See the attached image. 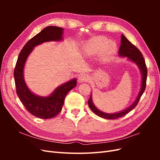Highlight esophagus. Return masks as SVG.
I'll use <instances>...</instances> for the list:
<instances>
[{"mask_svg":"<svg viewBox=\"0 0 160 160\" xmlns=\"http://www.w3.org/2000/svg\"><path fill=\"white\" fill-rule=\"evenodd\" d=\"M89 80H90V78L88 75H81L78 78L79 83H84V82H88Z\"/></svg>","mask_w":160,"mask_h":160,"instance_id":"1","label":"esophagus"}]
</instances>
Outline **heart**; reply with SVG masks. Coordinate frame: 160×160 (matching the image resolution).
Segmentation results:
<instances>
[{"mask_svg":"<svg viewBox=\"0 0 160 160\" xmlns=\"http://www.w3.org/2000/svg\"><path fill=\"white\" fill-rule=\"evenodd\" d=\"M103 46V47L102 46ZM100 55L103 60H108L114 52L116 45L113 41H108L105 37H98L86 43L81 48V52L86 56L96 54L102 47Z\"/></svg>","mask_w":160,"mask_h":160,"instance_id":"1","label":"heart"}]
</instances>
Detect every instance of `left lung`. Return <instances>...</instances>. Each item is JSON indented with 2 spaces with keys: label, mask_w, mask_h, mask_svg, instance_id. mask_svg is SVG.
<instances>
[{
  "label": "left lung",
  "mask_w": 160,
  "mask_h": 160,
  "mask_svg": "<svg viewBox=\"0 0 160 160\" xmlns=\"http://www.w3.org/2000/svg\"><path fill=\"white\" fill-rule=\"evenodd\" d=\"M119 55L122 57H128V59L129 60L133 62L134 63L136 64L139 67L142 74L141 89H140V91L135 101L128 108L115 113H105L97 108L93 102V100H92V96L91 93L90 98L88 100L89 107L92 110V111H93L96 115H98L99 117L104 119H118L130 112L131 111L133 110L135 107H136V105H138L139 101V99L141 98L145 89H146L148 70L144 58L142 54V52L139 51L138 48L135 45H133L132 42H129V41L123 35H122V37H121V45L119 50Z\"/></svg>",
  "instance_id": "1"
}]
</instances>
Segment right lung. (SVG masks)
Returning <instances> with one entry per match:
<instances>
[{
	"instance_id": "add662e5",
	"label": "right lung",
	"mask_w": 160,
	"mask_h": 160,
	"mask_svg": "<svg viewBox=\"0 0 160 160\" xmlns=\"http://www.w3.org/2000/svg\"><path fill=\"white\" fill-rule=\"evenodd\" d=\"M63 28L55 26L45 28L39 33L28 41L19 53L14 70V78L16 91L26 109L32 115L41 119H50L55 117L61 111L65 96L77 85V79H72L57 88L47 97L33 93L24 79V67L28 55L34 47L45 42L60 41L62 40Z\"/></svg>"
}]
</instances>
